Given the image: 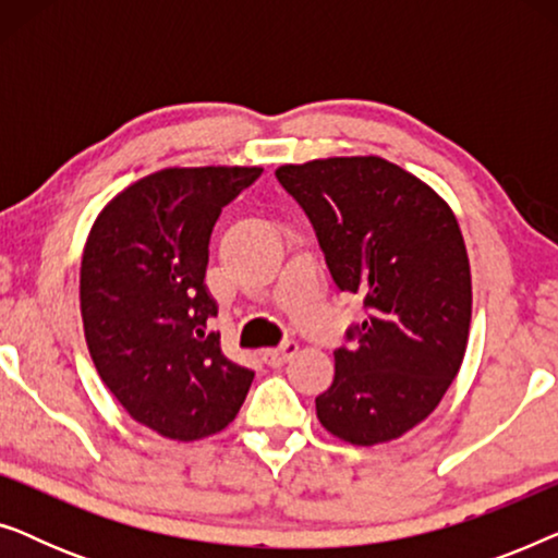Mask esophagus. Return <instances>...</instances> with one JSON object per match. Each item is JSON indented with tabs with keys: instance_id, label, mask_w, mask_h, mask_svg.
<instances>
[{
	"instance_id": "esophagus-1",
	"label": "esophagus",
	"mask_w": 558,
	"mask_h": 558,
	"mask_svg": "<svg viewBox=\"0 0 558 558\" xmlns=\"http://www.w3.org/2000/svg\"><path fill=\"white\" fill-rule=\"evenodd\" d=\"M296 350H300V345H296L294 340H284L281 342L279 348H271V350H266L264 353V361L269 363V365H274V368H279V365H284L289 357H292Z\"/></svg>"
}]
</instances>
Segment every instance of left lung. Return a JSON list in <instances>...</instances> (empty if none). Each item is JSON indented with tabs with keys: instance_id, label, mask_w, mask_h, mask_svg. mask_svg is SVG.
<instances>
[{
	"instance_id": "8db88e82",
	"label": "left lung",
	"mask_w": 558,
	"mask_h": 558,
	"mask_svg": "<svg viewBox=\"0 0 558 558\" xmlns=\"http://www.w3.org/2000/svg\"><path fill=\"white\" fill-rule=\"evenodd\" d=\"M277 180L315 228L340 292L368 315L335 350L317 396L327 432L357 447L399 439L439 407L470 338V258L457 218L434 190L380 157L281 165Z\"/></svg>"
}]
</instances>
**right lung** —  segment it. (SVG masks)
Listing matches in <instances>:
<instances>
[{"label": "right lung", "mask_w": 558, "mask_h": 558, "mask_svg": "<svg viewBox=\"0 0 558 558\" xmlns=\"http://www.w3.org/2000/svg\"><path fill=\"white\" fill-rule=\"evenodd\" d=\"M262 167H167L98 213L81 262V317L98 376L134 422L167 439L226 429L254 371L208 332L213 226Z\"/></svg>", "instance_id": "1"}]
</instances>
